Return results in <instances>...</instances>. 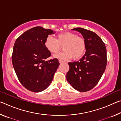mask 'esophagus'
I'll return each instance as SVG.
<instances>
[{
    "mask_svg": "<svg viewBox=\"0 0 121 121\" xmlns=\"http://www.w3.org/2000/svg\"><path fill=\"white\" fill-rule=\"evenodd\" d=\"M59 62H60V63H63V62H64V61L61 60H59Z\"/></svg>",
    "mask_w": 121,
    "mask_h": 121,
    "instance_id": "1",
    "label": "esophagus"
}]
</instances>
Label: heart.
<instances>
[{
  "mask_svg": "<svg viewBox=\"0 0 121 121\" xmlns=\"http://www.w3.org/2000/svg\"><path fill=\"white\" fill-rule=\"evenodd\" d=\"M63 45L64 51L55 55V58L67 60L73 57L74 60H78L85 53L86 45L85 39L74 32H62L57 35L56 38L48 36L44 42L45 47L52 54L58 53Z\"/></svg>",
  "mask_w": 121,
  "mask_h": 121,
  "instance_id": "1",
  "label": "heart"
}]
</instances>
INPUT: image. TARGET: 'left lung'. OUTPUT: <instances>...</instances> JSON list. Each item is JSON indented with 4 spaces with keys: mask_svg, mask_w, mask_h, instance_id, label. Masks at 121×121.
Segmentation results:
<instances>
[{
    "mask_svg": "<svg viewBox=\"0 0 121 121\" xmlns=\"http://www.w3.org/2000/svg\"><path fill=\"white\" fill-rule=\"evenodd\" d=\"M73 30L82 35L86 42V52L79 61L68 62L67 80L75 90L86 92L97 84L105 70L107 51L101 38L94 32L82 28Z\"/></svg>",
    "mask_w": 121,
    "mask_h": 121,
    "instance_id": "obj_1",
    "label": "left lung"
}]
</instances>
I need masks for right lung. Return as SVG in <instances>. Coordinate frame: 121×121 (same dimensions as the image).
Masks as SVG:
<instances>
[{"label": "right lung", "mask_w": 121, "mask_h": 121, "mask_svg": "<svg viewBox=\"0 0 121 121\" xmlns=\"http://www.w3.org/2000/svg\"><path fill=\"white\" fill-rule=\"evenodd\" d=\"M53 30L36 26L20 36L14 45L12 61L20 82L29 91L39 92L52 82L60 65L58 59L46 60L51 53L44 42Z\"/></svg>", "instance_id": "right-lung-1"}]
</instances>
